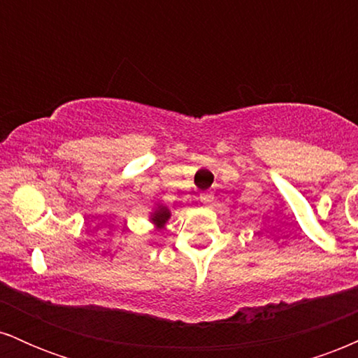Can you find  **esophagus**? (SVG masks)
Wrapping results in <instances>:
<instances>
[{
	"mask_svg": "<svg viewBox=\"0 0 358 358\" xmlns=\"http://www.w3.org/2000/svg\"><path fill=\"white\" fill-rule=\"evenodd\" d=\"M200 202H202V205H205V207L212 205V202H213V193L212 192L200 193Z\"/></svg>",
	"mask_w": 358,
	"mask_h": 358,
	"instance_id": "obj_1",
	"label": "esophagus"
}]
</instances>
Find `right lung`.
I'll return each mask as SVG.
<instances>
[{
    "instance_id": "obj_1",
    "label": "right lung",
    "mask_w": 358,
    "mask_h": 358,
    "mask_svg": "<svg viewBox=\"0 0 358 358\" xmlns=\"http://www.w3.org/2000/svg\"><path fill=\"white\" fill-rule=\"evenodd\" d=\"M170 215H171V213L166 207H163V205H158V207H156V210L151 213V220H153V224L156 225V227L162 229L163 225L166 224V220L170 219Z\"/></svg>"
}]
</instances>
